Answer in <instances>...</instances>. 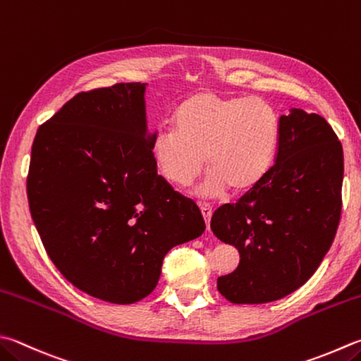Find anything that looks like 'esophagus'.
<instances>
[{
  "label": "esophagus",
  "instance_id": "34e87169",
  "mask_svg": "<svg viewBox=\"0 0 361 361\" xmlns=\"http://www.w3.org/2000/svg\"><path fill=\"white\" fill-rule=\"evenodd\" d=\"M200 209H201L202 219H204V221H206V228H207V231H210V219H212L214 210H212V207L207 206V204H201Z\"/></svg>",
  "mask_w": 361,
  "mask_h": 361
}]
</instances>
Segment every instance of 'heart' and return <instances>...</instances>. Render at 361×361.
<instances>
[{"label":"heart","mask_w":361,"mask_h":361,"mask_svg":"<svg viewBox=\"0 0 361 361\" xmlns=\"http://www.w3.org/2000/svg\"><path fill=\"white\" fill-rule=\"evenodd\" d=\"M174 128L155 132L151 154L159 173L178 187L212 169L196 190L204 200L220 198L231 188L245 193L259 185L274 165L280 119L269 102L196 91L173 114Z\"/></svg>","instance_id":"heart-1"}]
</instances>
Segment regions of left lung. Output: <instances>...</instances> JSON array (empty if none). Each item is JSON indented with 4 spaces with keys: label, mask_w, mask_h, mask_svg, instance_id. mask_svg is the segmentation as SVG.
Returning a JSON list of instances; mask_svg holds the SVG:
<instances>
[{
    "label": "left lung",
    "mask_w": 361,
    "mask_h": 361,
    "mask_svg": "<svg viewBox=\"0 0 361 361\" xmlns=\"http://www.w3.org/2000/svg\"><path fill=\"white\" fill-rule=\"evenodd\" d=\"M343 174V146L327 121L298 108L280 116L275 165L210 221L214 234L240 255L233 274L216 280L224 298L275 302L314 275L339 224Z\"/></svg>",
    "instance_id": "left-lung-1"
}]
</instances>
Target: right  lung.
<instances>
[{"instance_id":"obj_1","label":"right lung","mask_w":361,"mask_h":361,"mask_svg":"<svg viewBox=\"0 0 361 361\" xmlns=\"http://www.w3.org/2000/svg\"><path fill=\"white\" fill-rule=\"evenodd\" d=\"M146 86L71 99L39 127L26 180L51 262L77 289L118 305L151 294L168 251L206 229L200 207L157 174Z\"/></svg>"}]
</instances>
